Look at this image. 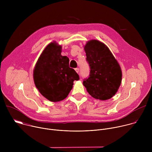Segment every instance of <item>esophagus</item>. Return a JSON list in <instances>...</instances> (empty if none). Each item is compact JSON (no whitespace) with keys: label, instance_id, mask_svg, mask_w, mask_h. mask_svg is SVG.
Listing matches in <instances>:
<instances>
[{"label":"esophagus","instance_id":"obj_1","mask_svg":"<svg viewBox=\"0 0 152 152\" xmlns=\"http://www.w3.org/2000/svg\"><path fill=\"white\" fill-rule=\"evenodd\" d=\"M75 71H76L77 73H79V68H76V69H75Z\"/></svg>","mask_w":152,"mask_h":152}]
</instances>
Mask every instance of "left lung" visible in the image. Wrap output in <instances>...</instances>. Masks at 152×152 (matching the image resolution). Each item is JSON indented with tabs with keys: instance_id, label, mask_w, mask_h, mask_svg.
I'll return each instance as SVG.
<instances>
[{
	"instance_id": "1",
	"label": "left lung",
	"mask_w": 152,
	"mask_h": 152,
	"mask_svg": "<svg viewBox=\"0 0 152 152\" xmlns=\"http://www.w3.org/2000/svg\"><path fill=\"white\" fill-rule=\"evenodd\" d=\"M90 72L83 84L94 98L105 100L117 92L121 82V68L114 56L102 42L93 39L84 47Z\"/></svg>"
}]
</instances>
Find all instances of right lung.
<instances>
[{
	"instance_id": "add662e5",
	"label": "right lung",
	"mask_w": 152,
	"mask_h": 152,
	"mask_svg": "<svg viewBox=\"0 0 152 152\" xmlns=\"http://www.w3.org/2000/svg\"><path fill=\"white\" fill-rule=\"evenodd\" d=\"M61 46L51 42L39 56L34 70V80L39 93L51 102L66 98L79 76L69 67V59L61 55Z\"/></svg>"
}]
</instances>
